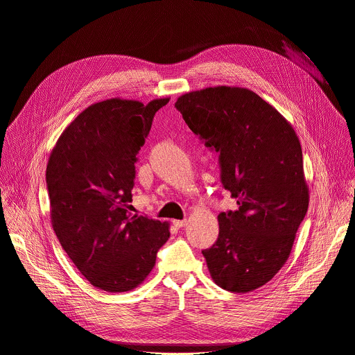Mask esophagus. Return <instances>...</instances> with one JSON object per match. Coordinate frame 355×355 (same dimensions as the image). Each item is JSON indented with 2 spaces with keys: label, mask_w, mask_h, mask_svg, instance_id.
I'll use <instances>...</instances> for the list:
<instances>
[{
  "label": "esophagus",
  "mask_w": 355,
  "mask_h": 355,
  "mask_svg": "<svg viewBox=\"0 0 355 355\" xmlns=\"http://www.w3.org/2000/svg\"><path fill=\"white\" fill-rule=\"evenodd\" d=\"M187 219H184V220H173V225L175 226V227H184V226H187Z\"/></svg>",
  "instance_id": "obj_1"
}]
</instances>
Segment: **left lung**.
I'll return each instance as SVG.
<instances>
[{
  "mask_svg": "<svg viewBox=\"0 0 355 355\" xmlns=\"http://www.w3.org/2000/svg\"><path fill=\"white\" fill-rule=\"evenodd\" d=\"M188 128L219 153L220 180L237 211L218 216L219 236L202 250L215 284L244 293L286 263L309 207L300 141L292 125L254 91L209 87L181 95Z\"/></svg>",
  "mask_w": 355,
  "mask_h": 355,
  "instance_id": "left-lung-1",
  "label": "left lung"
}]
</instances>
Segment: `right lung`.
<instances>
[{
	"label": "right lung",
	"instance_id": "right-lung-1",
	"mask_svg": "<svg viewBox=\"0 0 355 355\" xmlns=\"http://www.w3.org/2000/svg\"><path fill=\"white\" fill-rule=\"evenodd\" d=\"M170 98H111L89 105L60 135L46 184L53 230L80 272L96 288L140 285L170 237L168 222L130 214L135 163L156 112Z\"/></svg>",
	"mask_w": 355,
	"mask_h": 355
}]
</instances>
